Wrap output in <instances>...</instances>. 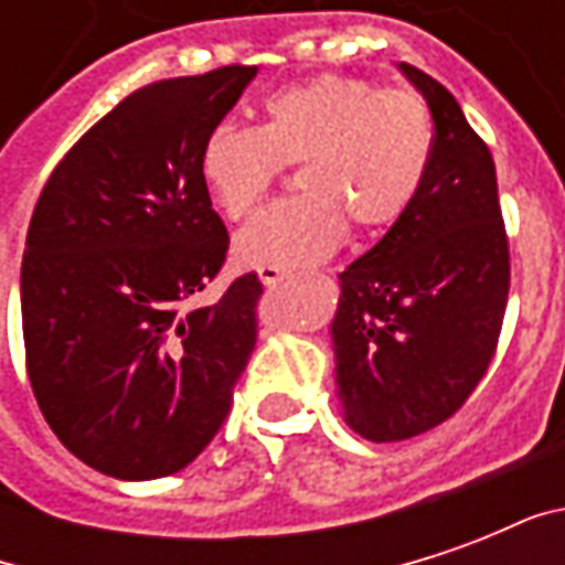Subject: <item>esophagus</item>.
I'll return each instance as SVG.
<instances>
[{"instance_id":"1","label":"esophagus","mask_w":565,"mask_h":565,"mask_svg":"<svg viewBox=\"0 0 565 565\" xmlns=\"http://www.w3.org/2000/svg\"><path fill=\"white\" fill-rule=\"evenodd\" d=\"M290 278V271L281 269V266H259V281L266 284V287H278Z\"/></svg>"}]
</instances>
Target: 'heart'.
<instances>
[{
	"label": "heart",
	"mask_w": 565,
	"mask_h": 565,
	"mask_svg": "<svg viewBox=\"0 0 565 565\" xmlns=\"http://www.w3.org/2000/svg\"><path fill=\"white\" fill-rule=\"evenodd\" d=\"M436 117L408 87L318 75L271 93L259 127L221 124L199 172L230 221H250L299 166L302 196L238 235L247 266H302L342 245L348 221L384 233L424 193L436 160Z\"/></svg>",
	"instance_id": "b5f03b06"
}]
</instances>
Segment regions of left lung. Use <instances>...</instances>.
I'll use <instances>...</instances> for the list:
<instances>
[{"label": "left lung", "mask_w": 565, "mask_h": 565, "mask_svg": "<svg viewBox=\"0 0 565 565\" xmlns=\"http://www.w3.org/2000/svg\"><path fill=\"white\" fill-rule=\"evenodd\" d=\"M436 117V160L415 209L342 278L332 320L344 420L403 441L460 412L497 356L509 233L487 141L433 75L403 63Z\"/></svg>", "instance_id": "8db88e82"}]
</instances>
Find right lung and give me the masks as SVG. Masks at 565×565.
<instances>
[{
    "mask_svg": "<svg viewBox=\"0 0 565 565\" xmlns=\"http://www.w3.org/2000/svg\"><path fill=\"white\" fill-rule=\"evenodd\" d=\"M254 75L233 63L132 90L56 162L32 211L26 375L56 438L105 475L148 481L196 460L257 348V271L193 306L230 250L199 157Z\"/></svg>",
    "mask_w": 565,
    "mask_h": 565,
    "instance_id": "1",
    "label": "right lung"
}]
</instances>
